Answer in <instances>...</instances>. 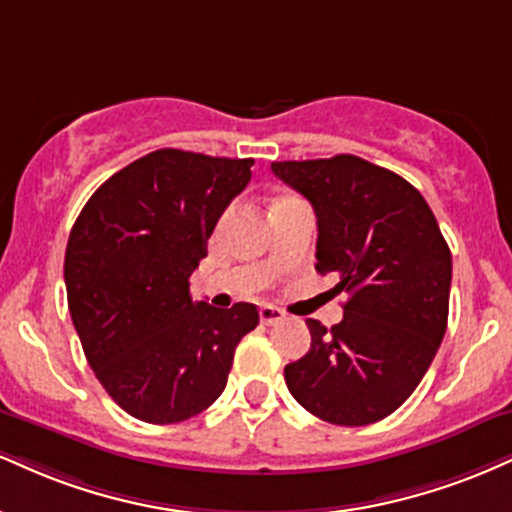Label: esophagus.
I'll list each match as a JSON object with an SVG mask.
<instances>
[{
	"mask_svg": "<svg viewBox=\"0 0 512 512\" xmlns=\"http://www.w3.org/2000/svg\"><path fill=\"white\" fill-rule=\"evenodd\" d=\"M283 317H286V315H283V310H279V307H274V305H262V307H260V319H262V324L272 326V324H276V322H281Z\"/></svg>",
	"mask_w": 512,
	"mask_h": 512,
	"instance_id": "34e87169",
	"label": "esophagus"
}]
</instances>
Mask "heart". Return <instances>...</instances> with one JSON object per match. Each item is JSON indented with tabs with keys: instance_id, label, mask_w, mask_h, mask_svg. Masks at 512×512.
<instances>
[{
	"instance_id": "1",
	"label": "heart",
	"mask_w": 512,
	"mask_h": 512,
	"mask_svg": "<svg viewBox=\"0 0 512 512\" xmlns=\"http://www.w3.org/2000/svg\"><path fill=\"white\" fill-rule=\"evenodd\" d=\"M283 200H286V197H283Z\"/></svg>"
}]
</instances>
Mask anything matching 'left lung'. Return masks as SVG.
<instances>
[{
    "label": "left lung",
    "mask_w": 512,
    "mask_h": 512,
    "mask_svg": "<svg viewBox=\"0 0 512 512\" xmlns=\"http://www.w3.org/2000/svg\"><path fill=\"white\" fill-rule=\"evenodd\" d=\"M317 214L319 274L346 291L343 319H307L310 350L283 369L288 391L319 420L362 427L417 389L448 324L451 250L420 190L355 155L274 162Z\"/></svg>",
    "instance_id": "left-lung-1"
}]
</instances>
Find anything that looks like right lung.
Listing matches in <instances>:
<instances>
[{"label": "right lung", "instance_id": "obj_1", "mask_svg": "<svg viewBox=\"0 0 512 512\" xmlns=\"http://www.w3.org/2000/svg\"><path fill=\"white\" fill-rule=\"evenodd\" d=\"M255 159L166 147L123 166L85 202L66 245L69 312L104 391L135 420L176 424L226 389L260 322L250 303H193L190 276Z\"/></svg>", "mask_w": 512, "mask_h": 512}]
</instances>
